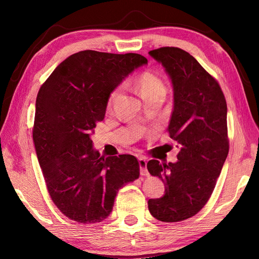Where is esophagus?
<instances>
[{
  "mask_svg": "<svg viewBox=\"0 0 259 259\" xmlns=\"http://www.w3.org/2000/svg\"><path fill=\"white\" fill-rule=\"evenodd\" d=\"M138 161H139V166H140V175L141 176L149 175V172H148V170H147V159L144 157H140L138 159Z\"/></svg>",
  "mask_w": 259,
  "mask_h": 259,
  "instance_id": "esophagus-1",
  "label": "esophagus"
}]
</instances>
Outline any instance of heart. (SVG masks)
<instances>
[{"instance_id": "1", "label": "heart", "mask_w": 259, "mask_h": 259, "mask_svg": "<svg viewBox=\"0 0 259 259\" xmlns=\"http://www.w3.org/2000/svg\"><path fill=\"white\" fill-rule=\"evenodd\" d=\"M138 90L142 99H147L153 96L164 95L166 93V85H164L163 80L158 74L151 72V71H146L141 73L137 81ZM122 90V87H118L111 92L109 97V106L112 103L115 98L119 96V93Z\"/></svg>"}]
</instances>
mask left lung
<instances>
[{
	"instance_id": "obj_1",
	"label": "left lung",
	"mask_w": 259,
	"mask_h": 259,
	"mask_svg": "<svg viewBox=\"0 0 259 259\" xmlns=\"http://www.w3.org/2000/svg\"><path fill=\"white\" fill-rule=\"evenodd\" d=\"M171 80L174 110L168 125L178 144L177 162L147 163L148 171L162 180L164 195L149 199L153 217L164 223L188 219L206 205L216 186L229 141L227 103L216 79L188 52L163 47L149 52Z\"/></svg>"
}]
</instances>
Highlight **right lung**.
Masks as SVG:
<instances>
[{"mask_svg":"<svg viewBox=\"0 0 259 259\" xmlns=\"http://www.w3.org/2000/svg\"><path fill=\"white\" fill-rule=\"evenodd\" d=\"M147 63L137 53L80 51L60 63L38 90L36 156L52 201L71 221H104L119 189L139 178L135 156H100L91 135L104 118L111 92Z\"/></svg>","mask_w":259,"mask_h":259,"instance_id":"right-lung-1","label":"right lung"}]
</instances>
